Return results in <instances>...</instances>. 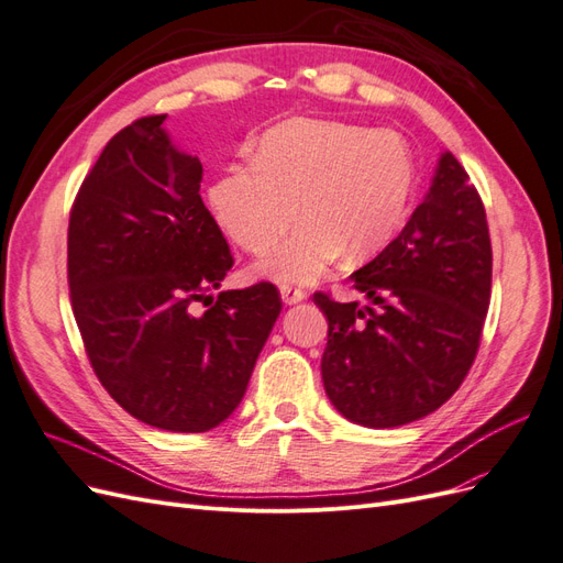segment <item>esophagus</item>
Here are the masks:
<instances>
[{"label": "esophagus", "instance_id": "34e87169", "mask_svg": "<svg viewBox=\"0 0 563 563\" xmlns=\"http://www.w3.org/2000/svg\"><path fill=\"white\" fill-rule=\"evenodd\" d=\"M279 294H282V300L286 305H298V302H302L305 298H308V294H305L302 288H296V286H282Z\"/></svg>", "mask_w": 563, "mask_h": 563}]
</instances>
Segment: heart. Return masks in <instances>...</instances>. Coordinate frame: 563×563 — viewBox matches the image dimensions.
<instances>
[{"label": "heart", "mask_w": 563, "mask_h": 563, "mask_svg": "<svg viewBox=\"0 0 563 563\" xmlns=\"http://www.w3.org/2000/svg\"><path fill=\"white\" fill-rule=\"evenodd\" d=\"M416 187L411 145L391 129L294 117L267 129L251 162L209 187L216 220L251 253H265L300 212L303 223L253 265L277 284H310L343 258L366 261L401 232ZM299 207H295V201Z\"/></svg>", "instance_id": "obj_1"}]
</instances>
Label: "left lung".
Returning <instances> with one entry per match:
<instances>
[{
  "instance_id": "left-lung-1",
  "label": "left lung",
  "mask_w": 563,
  "mask_h": 563,
  "mask_svg": "<svg viewBox=\"0 0 563 563\" xmlns=\"http://www.w3.org/2000/svg\"><path fill=\"white\" fill-rule=\"evenodd\" d=\"M490 269L482 197L444 150L397 240L350 275L374 308L314 294L329 321L321 380L335 411L385 430L449 401L479 347Z\"/></svg>"
}]
</instances>
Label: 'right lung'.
<instances>
[{
    "instance_id": "add662e5",
    "label": "right lung",
    "mask_w": 563,
    "mask_h": 563,
    "mask_svg": "<svg viewBox=\"0 0 563 563\" xmlns=\"http://www.w3.org/2000/svg\"><path fill=\"white\" fill-rule=\"evenodd\" d=\"M143 117L106 145L75 199L67 279L98 380L135 420L207 432L242 404L282 312L263 282L220 291L232 253L199 197L201 162ZM210 308L203 313L196 302Z\"/></svg>"
}]
</instances>
